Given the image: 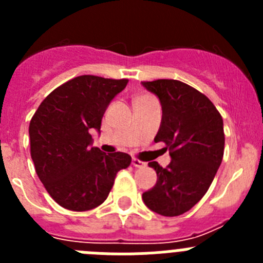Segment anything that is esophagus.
Instances as JSON below:
<instances>
[{
    "mask_svg": "<svg viewBox=\"0 0 263 263\" xmlns=\"http://www.w3.org/2000/svg\"><path fill=\"white\" fill-rule=\"evenodd\" d=\"M132 164H133L134 167H138V168H142V167H146L145 162H142V160L138 159V158H133V159H132Z\"/></svg>",
    "mask_w": 263,
    "mask_h": 263,
    "instance_id": "obj_1",
    "label": "esophagus"
}]
</instances>
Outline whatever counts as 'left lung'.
<instances>
[{
    "label": "left lung",
    "mask_w": 263,
    "mask_h": 263,
    "mask_svg": "<svg viewBox=\"0 0 263 263\" xmlns=\"http://www.w3.org/2000/svg\"><path fill=\"white\" fill-rule=\"evenodd\" d=\"M159 97L162 122L155 142H163L171 155L166 168L148 162L157 184L143 192V203L162 216L190 211L208 191L224 157L222 117L205 95L173 79L142 81Z\"/></svg>",
    "instance_id": "8db88e82"
}]
</instances>
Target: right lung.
Returning a JSON list of instances; mask_svg holds the SVG:
<instances>
[{
	"mask_svg": "<svg viewBox=\"0 0 263 263\" xmlns=\"http://www.w3.org/2000/svg\"><path fill=\"white\" fill-rule=\"evenodd\" d=\"M127 79L83 75L66 81L41 103L30 121V154L45 188L60 206L93 210L108 197L120 170L132 163L125 153L105 154L92 143L113 97Z\"/></svg>",
	"mask_w": 263,
	"mask_h": 263,
	"instance_id": "1",
	"label": "right lung"
}]
</instances>
